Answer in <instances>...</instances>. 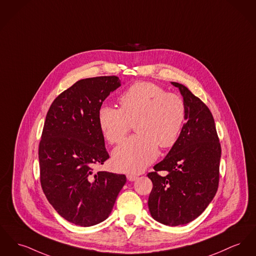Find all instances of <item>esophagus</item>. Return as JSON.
Returning <instances> with one entry per match:
<instances>
[{"label":"esophagus","instance_id":"obj_1","mask_svg":"<svg viewBox=\"0 0 256 256\" xmlns=\"http://www.w3.org/2000/svg\"><path fill=\"white\" fill-rule=\"evenodd\" d=\"M126 178H128V180H130V182H134V180H136L138 177H137L136 175H134V174H128V175H126Z\"/></svg>","mask_w":256,"mask_h":256}]
</instances>
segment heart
<instances>
[{
  "label": "heart",
  "mask_w": 256,
  "mask_h": 256,
  "mask_svg": "<svg viewBox=\"0 0 256 256\" xmlns=\"http://www.w3.org/2000/svg\"><path fill=\"white\" fill-rule=\"evenodd\" d=\"M120 108L100 106L98 126L106 140L120 142L136 122L138 134L113 152V164L122 172L139 173L158 158V145L170 148L178 140L186 119V106L178 94L152 82H138L120 94Z\"/></svg>",
  "instance_id": "heart-1"
}]
</instances>
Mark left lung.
I'll return each instance as SVG.
<instances>
[{
    "label": "left lung",
    "mask_w": 256,
    "mask_h": 256,
    "mask_svg": "<svg viewBox=\"0 0 256 256\" xmlns=\"http://www.w3.org/2000/svg\"><path fill=\"white\" fill-rule=\"evenodd\" d=\"M180 90L186 124L164 160L148 174L152 182L148 206L156 222L169 226L186 224L198 218L216 196L222 149L209 108L186 86ZM158 170H166L162 178Z\"/></svg>",
    "instance_id": "1"
}]
</instances>
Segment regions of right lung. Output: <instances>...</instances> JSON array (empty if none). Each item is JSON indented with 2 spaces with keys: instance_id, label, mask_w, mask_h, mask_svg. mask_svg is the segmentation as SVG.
Listing matches in <instances>:
<instances>
[{
  "instance_id": "obj_1",
  "label": "right lung",
  "mask_w": 256,
  "mask_h": 256,
  "mask_svg": "<svg viewBox=\"0 0 256 256\" xmlns=\"http://www.w3.org/2000/svg\"><path fill=\"white\" fill-rule=\"evenodd\" d=\"M120 86L117 76L81 79L55 98L46 115L38 148L42 188L60 216L76 226L106 220L126 182L122 174L92 168L109 158L98 109Z\"/></svg>"
}]
</instances>
